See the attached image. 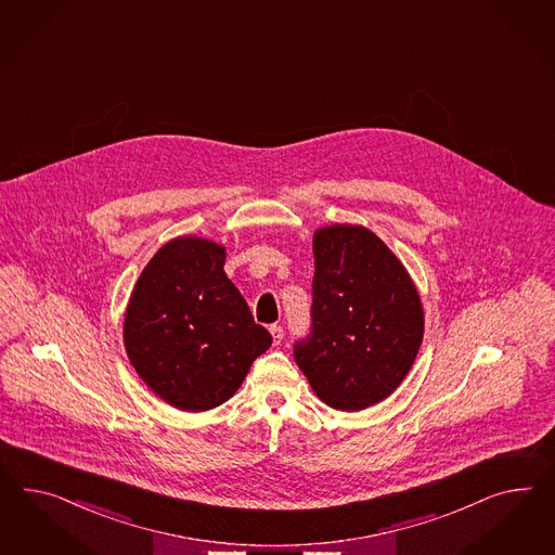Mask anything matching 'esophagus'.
<instances>
[{"label":"esophagus","mask_w":555,"mask_h":555,"mask_svg":"<svg viewBox=\"0 0 555 555\" xmlns=\"http://www.w3.org/2000/svg\"><path fill=\"white\" fill-rule=\"evenodd\" d=\"M269 331L270 335H272V341H274V345H279L283 341V337H285V330H283L281 325H270Z\"/></svg>","instance_id":"1"}]
</instances>
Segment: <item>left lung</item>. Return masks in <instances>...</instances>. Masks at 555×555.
I'll use <instances>...</instances> for the list:
<instances>
[{
    "label": "left lung",
    "instance_id": "left-lung-1",
    "mask_svg": "<svg viewBox=\"0 0 555 555\" xmlns=\"http://www.w3.org/2000/svg\"><path fill=\"white\" fill-rule=\"evenodd\" d=\"M313 255V333L295 345L297 365L319 400L335 410L379 404L418 356V288L402 260L365 225L319 228Z\"/></svg>",
    "mask_w": 555,
    "mask_h": 555
}]
</instances>
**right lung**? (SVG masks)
Returning a JSON list of instances; mask_svg holds the SVG:
<instances>
[{
	"label": "right lung",
	"instance_id": "obj_1",
	"mask_svg": "<svg viewBox=\"0 0 555 555\" xmlns=\"http://www.w3.org/2000/svg\"><path fill=\"white\" fill-rule=\"evenodd\" d=\"M214 240L165 242L139 274L125 309L122 341L155 396L183 412H206L238 391L270 344Z\"/></svg>",
	"mask_w": 555,
	"mask_h": 555
}]
</instances>
